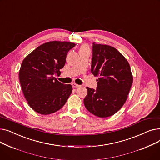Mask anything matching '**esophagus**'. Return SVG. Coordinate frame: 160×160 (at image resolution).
<instances>
[{"label":"esophagus","instance_id":"34e87169","mask_svg":"<svg viewBox=\"0 0 160 160\" xmlns=\"http://www.w3.org/2000/svg\"><path fill=\"white\" fill-rule=\"evenodd\" d=\"M72 86L73 88H78V87H80V85L77 84V83H72Z\"/></svg>","mask_w":160,"mask_h":160}]
</instances>
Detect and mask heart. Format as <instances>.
<instances>
[{"mask_svg":"<svg viewBox=\"0 0 160 160\" xmlns=\"http://www.w3.org/2000/svg\"><path fill=\"white\" fill-rule=\"evenodd\" d=\"M83 48H88V47L87 46H83V47H81L80 49H83ZM88 49H89V48H88Z\"/></svg>","mask_w":160,"mask_h":160,"instance_id":"1","label":"heart"}]
</instances>
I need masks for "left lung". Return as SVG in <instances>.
I'll return each instance as SVG.
<instances>
[{"instance_id":"1","label":"left lung","mask_w":160,"mask_h":160,"mask_svg":"<svg viewBox=\"0 0 160 160\" xmlns=\"http://www.w3.org/2000/svg\"><path fill=\"white\" fill-rule=\"evenodd\" d=\"M91 71L99 78L96 90L86 88L85 107L98 117H110L127 99L133 82L130 64L114 47L93 43Z\"/></svg>"}]
</instances>
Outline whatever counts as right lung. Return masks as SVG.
Instances as JSON below:
<instances>
[{
    "label": "right lung",
    "mask_w": 160,
    "mask_h": 160,
    "mask_svg": "<svg viewBox=\"0 0 160 160\" xmlns=\"http://www.w3.org/2000/svg\"><path fill=\"white\" fill-rule=\"evenodd\" d=\"M75 45L68 41H49L23 60L19 70L22 91L28 105L37 113L48 115L58 111L71 94L72 86L59 82L54 75H60L67 54Z\"/></svg>",
    "instance_id": "1"
}]
</instances>
